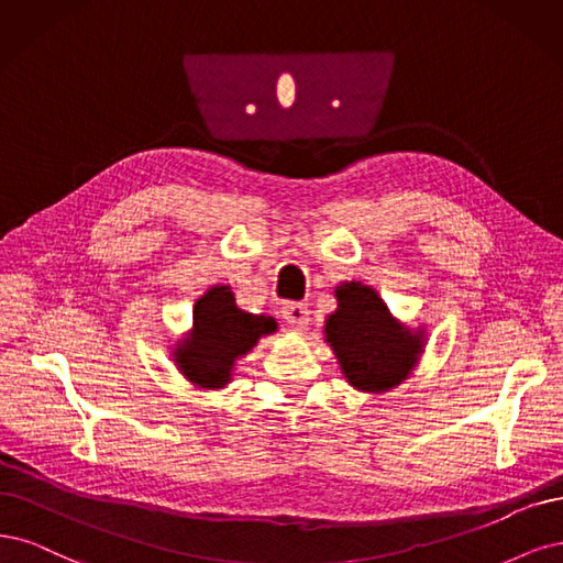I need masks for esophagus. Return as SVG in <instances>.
I'll use <instances>...</instances> for the list:
<instances>
[{
  "label": "esophagus",
  "instance_id": "34e87169",
  "mask_svg": "<svg viewBox=\"0 0 563 563\" xmlns=\"http://www.w3.org/2000/svg\"><path fill=\"white\" fill-rule=\"evenodd\" d=\"M283 318H285V322L292 324V328L306 330L308 320H311V311H308L306 303L287 301V303H283Z\"/></svg>",
  "mask_w": 563,
  "mask_h": 563
}]
</instances>
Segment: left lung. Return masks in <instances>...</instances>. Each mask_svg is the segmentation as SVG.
<instances>
[{"mask_svg":"<svg viewBox=\"0 0 563 563\" xmlns=\"http://www.w3.org/2000/svg\"><path fill=\"white\" fill-rule=\"evenodd\" d=\"M336 311L324 318V343L332 349L346 384L380 395L397 388L419 367L426 353V328L400 322L372 285L341 283Z\"/></svg>","mask_w":563,"mask_h":563,"instance_id":"obj_1","label":"left lung"}]
</instances>
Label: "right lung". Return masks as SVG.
Masks as SVG:
<instances>
[{
	"label": "right lung",
	"instance_id": "1",
	"mask_svg": "<svg viewBox=\"0 0 563 563\" xmlns=\"http://www.w3.org/2000/svg\"><path fill=\"white\" fill-rule=\"evenodd\" d=\"M274 332H278L276 318L243 311L229 285H212L194 303L191 328L177 336L170 355L189 386L222 390L233 380L235 362Z\"/></svg>",
	"mask_w": 563,
	"mask_h": 563
}]
</instances>
